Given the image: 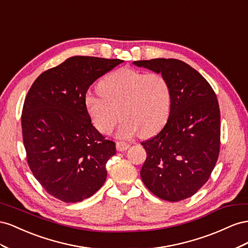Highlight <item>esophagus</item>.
Masks as SVG:
<instances>
[{"instance_id":"esophagus-1","label":"esophagus","mask_w":248,"mask_h":248,"mask_svg":"<svg viewBox=\"0 0 248 248\" xmlns=\"http://www.w3.org/2000/svg\"><path fill=\"white\" fill-rule=\"evenodd\" d=\"M130 147V144L124 142V141H118L116 142V148L119 152H125Z\"/></svg>"}]
</instances>
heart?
<instances>
[{
  "label": "heart",
  "mask_w": 248,
  "mask_h": 248,
  "mask_svg": "<svg viewBox=\"0 0 248 248\" xmlns=\"http://www.w3.org/2000/svg\"><path fill=\"white\" fill-rule=\"evenodd\" d=\"M97 93L100 96L86 94L84 105L91 123L103 135L111 134L122 116L119 138H132L139 133L141 137H150L163 128L170 112V87L161 74L119 68L103 78Z\"/></svg>",
  "instance_id": "heart-1"
}]
</instances>
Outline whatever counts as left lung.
<instances>
[{"instance_id": "8db88e82", "label": "left lung", "mask_w": 248, "mask_h": 248, "mask_svg": "<svg viewBox=\"0 0 248 248\" xmlns=\"http://www.w3.org/2000/svg\"><path fill=\"white\" fill-rule=\"evenodd\" d=\"M134 65L161 74L171 91V106L162 131L141 144L147 157L140 175L155 196L179 202L209 180L220 148V111L208 81L187 63L157 58Z\"/></svg>"}]
</instances>
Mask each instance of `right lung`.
Masks as SVG:
<instances>
[{
    "label": "right lung",
    "instance_id": "right-lung-1",
    "mask_svg": "<svg viewBox=\"0 0 248 248\" xmlns=\"http://www.w3.org/2000/svg\"><path fill=\"white\" fill-rule=\"evenodd\" d=\"M123 62L74 56L42 73L31 86L22 115L27 161L48 194L65 202L93 195L116 153L91 124L84 100L89 86Z\"/></svg>",
    "mask_w": 248,
    "mask_h": 248
}]
</instances>
